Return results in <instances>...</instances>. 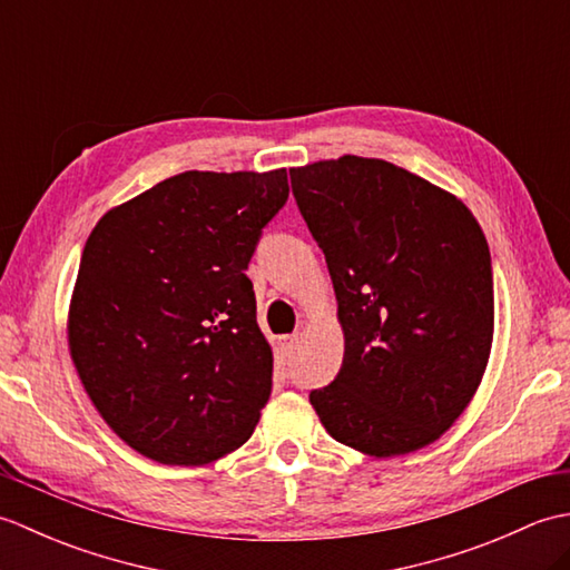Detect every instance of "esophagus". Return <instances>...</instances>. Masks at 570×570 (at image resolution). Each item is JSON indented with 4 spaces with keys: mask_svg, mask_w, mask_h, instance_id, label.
<instances>
[{
    "mask_svg": "<svg viewBox=\"0 0 570 570\" xmlns=\"http://www.w3.org/2000/svg\"><path fill=\"white\" fill-rule=\"evenodd\" d=\"M298 341H301L298 333H294V335H278V347H282V353L288 355V353H294Z\"/></svg>",
    "mask_w": 570,
    "mask_h": 570,
    "instance_id": "34e87169",
    "label": "esophagus"
}]
</instances>
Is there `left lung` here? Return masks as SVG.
<instances>
[{
  "instance_id": "obj_1",
  "label": "left lung",
  "mask_w": 570,
  "mask_h": 570,
  "mask_svg": "<svg viewBox=\"0 0 570 570\" xmlns=\"http://www.w3.org/2000/svg\"><path fill=\"white\" fill-rule=\"evenodd\" d=\"M325 254L345 335L337 377L311 392L333 439L372 458L426 448L485 374L494 288L485 233L468 205L382 159L288 168Z\"/></svg>"
}]
</instances>
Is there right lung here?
<instances>
[{"mask_svg":"<svg viewBox=\"0 0 570 570\" xmlns=\"http://www.w3.org/2000/svg\"><path fill=\"white\" fill-rule=\"evenodd\" d=\"M286 198V168L186 171L92 227L68 308L70 360L107 426L144 458L208 465L257 426L274 357L245 269Z\"/></svg>","mask_w":570,"mask_h":570,"instance_id":"add662e5","label":"right lung"}]
</instances>
